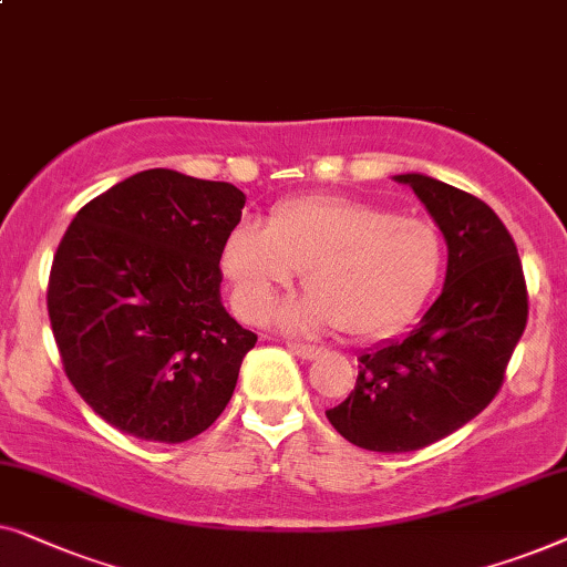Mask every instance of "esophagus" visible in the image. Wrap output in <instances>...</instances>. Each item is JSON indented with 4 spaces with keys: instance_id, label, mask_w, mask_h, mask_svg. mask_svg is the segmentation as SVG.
<instances>
[{
    "instance_id": "34e87169",
    "label": "esophagus",
    "mask_w": 567,
    "mask_h": 567,
    "mask_svg": "<svg viewBox=\"0 0 567 567\" xmlns=\"http://www.w3.org/2000/svg\"><path fill=\"white\" fill-rule=\"evenodd\" d=\"M285 347L290 349L292 354H298L300 360H313V357H318V352H321V349H318V347L302 344V341H285Z\"/></svg>"
}]
</instances>
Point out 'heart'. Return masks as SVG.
Segmentation results:
<instances>
[{"mask_svg":"<svg viewBox=\"0 0 567 567\" xmlns=\"http://www.w3.org/2000/svg\"><path fill=\"white\" fill-rule=\"evenodd\" d=\"M446 244L440 226L349 197H295L265 228L241 223L223 246V272L238 313L265 321L277 292L302 272L308 295L287 306L285 326L378 339L409 323L440 285Z\"/></svg>","mask_w":567,"mask_h":567,"instance_id":"1","label":"heart"}]
</instances>
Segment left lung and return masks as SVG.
<instances>
[{
    "mask_svg": "<svg viewBox=\"0 0 567 567\" xmlns=\"http://www.w3.org/2000/svg\"><path fill=\"white\" fill-rule=\"evenodd\" d=\"M395 179L432 213L450 259L416 329L364 352L354 390L326 411L347 442L370 452L421 450L475 419L504 385L529 316L522 259L498 215L424 174Z\"/></svg>",
    "mask_w": 567,
    "mask_h": 567,
    "instance_id": "left-lung-1",
    "label": "left lung"
}]
</instances>
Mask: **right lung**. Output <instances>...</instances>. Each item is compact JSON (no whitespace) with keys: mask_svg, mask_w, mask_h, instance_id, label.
<instances>
[{"mask_svg":"<svg viewBox=\"0 0 567 567\" xmlns=\"http://www.w3.org/2000/svg\"><path fill=\"white\" fill-rule=\"evenodd\" d=\"M246 197L148 169L74 215L53 254L48 318L63 372L121 432L177 444L234 395L257 333L220 302V257Z\"/></svg>","mask_w":567,"mask_h":567,"instance_id":"1","label":"right lung"}]
</instances>
